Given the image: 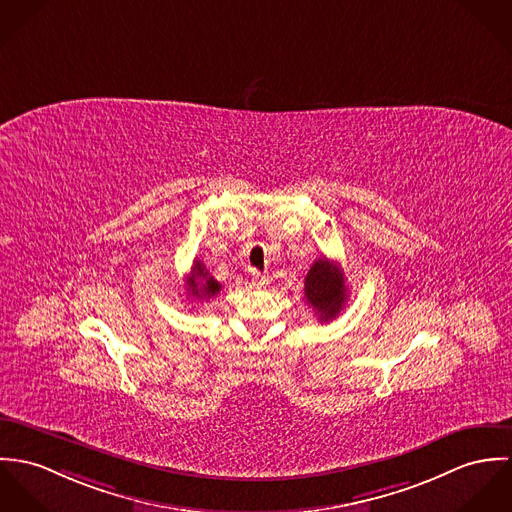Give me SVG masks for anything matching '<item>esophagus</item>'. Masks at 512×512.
<instances>
[{"instance_id": "1", "label": "esophagus", "mask_w": 512, "mask_h": 512, "mask_svg": "<svg viewBox=\"0 0 512 512\" xmlns=\"http://www.w3.org/2000/svg\"><path fill=\"white\" fill-rule=\"evenodd\" d=\"M251 283H253V286H257V288H263V286L269 284V279L265 275H261V273H253Z\"/></svg>"}]
</instances>
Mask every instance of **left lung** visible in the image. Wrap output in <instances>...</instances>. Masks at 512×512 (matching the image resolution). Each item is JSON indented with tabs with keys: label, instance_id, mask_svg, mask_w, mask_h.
Returning <instances> with one entry per match:
<instances>
[{
	"label": "left lung",
	"instance_id": "obj_1",
	"mask_svg": "<svg viewBox=\"0 0 512 512\" xmlns=\"http://www.w3.org/2000/svg\"><path fill=\"white\" fill-rule=\"evenodd\" d=\"M304 298L322 322L336 318L345 304V279L338 265L318 259L304 279Z\"/></svg>",
	"mask_w": 512,
	"mask_h": 512
}]
</instances>
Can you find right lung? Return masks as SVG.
Wrapping results in <instances>:
<instances>
[{"instance_id": "1", "label": "right lung", "mask_w": 512, "mask_h": 512, "mask_svg": "<svg viewBox=\"0 0 512 512\" xmlns=\"http://www.w3.org/2000/svg\"><path fill=\"white\" fill-rule=\"evenodd\" d=\"M186 290H188V296L204 300V298L216 296L222 290V284L218 283L214 277H210V273L200 261H194V267L190 269V277L186 281Z\"/></svg>"}]
</instances>
